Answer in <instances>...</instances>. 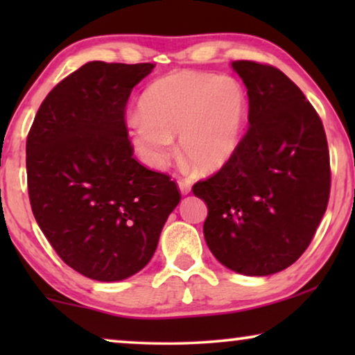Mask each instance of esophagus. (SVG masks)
I'll return each mask as SVG.
<instances>
[{
  "mask_svg": "<svg viewBox=\"0 0 355 355\" xmlns=\"http://www.w3.org/2000/svg\"><path fill=\"white\" fill-rule=\"evenodd\" d=\"M178 186L182 196H187V193L191 192V181H187V179H179Z\"/></svg>",
  "mask_w": 355,
  "mask_h": 355,
  "instance_id": "1",
  "label": "esophagus"
}]
</instances>
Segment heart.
Wrapping results in <instances>:
<instances>
[{"label":"heart","mask_w":355,"mask_h":355,"mask_svg":"<svg viewBox=\"0 0 355 355\" xmlns=\"http://www.w3.org/2000/svg\"><path fill=\"white\" fill-rule=\"evenodd\" d=\"M128 119V137L140 159L159 169L179 135L182 158L198 173L221 169L239 150L249 98L231 76L181 71L152 82Z\"/></svg>","instance_id":"b5f03b06"}]
</instances>
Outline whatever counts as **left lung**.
I'll return each instance as SVG.
<instances>
[{
  "label": "left lung",
  "mask_w": 355,
  "mask_h": 355,
  "mask_svg": "<svg viewBox=\"0 0 355 355\" xmlns=\"http://www.w3.org/2000/svg\"><path fill=\"white\" fill-rule=\"evenodd\" d=\"M249 96V130L193 196L208 207L203 236L236 273L268 276L304 254L327 211L329 152L322 119L297 85L273 66L232 61Z\"/></svg>",
  "instance_id": "8db88e82"
}]
</instances>
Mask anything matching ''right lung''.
<instances>
[{"label": "right lung", "mask_w": 355, "mask_h": 355, "mask_svg": "<svg viewBox=\"0 0 355 355\" xmlns=\"http://www.w3.org/2000/svg\"><path fill=\"white\" fill-rule=\"evenodd\" d=\"M153 64L90 61L61 80L27 137L33 216L66 265L96 281H123L152 260L176 182L135 159L124 111Z\"/></svg>", "instance_id": "obj_1"}]
</instances>
